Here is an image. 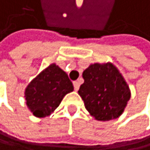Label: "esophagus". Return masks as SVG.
Instances as JSON below:
<instances>
[{
	"mask_svg": "<svg viewBox=\"0 0 150 150\" xmlns=\"http://www.w3.org/2000/svg\"><path fill=\"white\" fill-rule=\"evenodd\" d=\"M73 84H74V90L77 91V90L79 89V86H80V84H79V82H77V81H74Z\"/></svg>",
	"mask_w": 150,
	"mask_h": 150,
	"instance_id": "obj_1",
	"label": "esophagus"
}]
</instances>
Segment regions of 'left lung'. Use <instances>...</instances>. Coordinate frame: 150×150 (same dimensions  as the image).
<instances>
[{
  "label": "left lung",
  "instance_id": "1",
  "mask_svg": "<svg viewBox=\"0 0 150 150\" xmlns=\"http://www.w3.org/2000/svg\"><path fill=\"white\" fill-rule=\"evenodd\" d=\"M78 94L85 107L98 121L118 118L130 100L131 92L122 74L112 62L90 64L83 72Z\"/></svg>",
  "mask_w": 150,
  "mask_h": 150
}]
</instances>
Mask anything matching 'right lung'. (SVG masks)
<instances>
[{
    "label": "right lung",
    "mask_w": 150,
    "mask_h": 150,
    "mask_svg": "<svg viewBox=\"0 0 150 150\" xmlns=\"http://www.w3.org/2000/svg\"><path fill=\"white\" fill-rule=\"evenodd\" d=\"M74 90L67 74L52 64L37 76L25 90V98L30 112L36 117L52 114L64 97Z\"/></svg>",
    "instance_id": "1"
}]
</instances>
